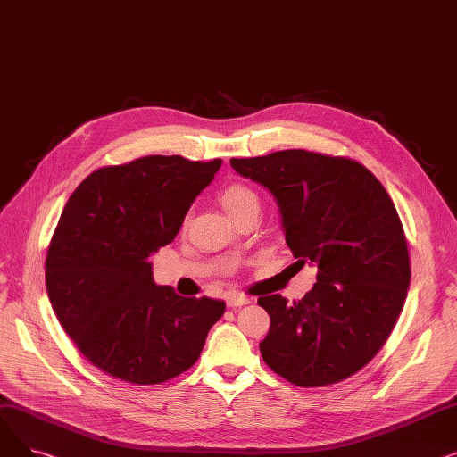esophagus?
<instances>
[{
  "mask_svg": "<svg viewBox=\"0 0 457 457\" xmlns=\"http://www.w3.org/2000/svg\"><path fill=\"white\" fill-rule=\"evenodd\" d=\"M226 303H228V307L235 309V307H241V305H248L250 298L245 296V295H238V293H228L226 295Z\"/></svg>",
  "mask_w": 457,
  "mask_h": 457,
  "instance_id": "esophagus-1",
  "label": "esophagus"
}]
</instances>
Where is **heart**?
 Listing matches in <instances>:
<instances>
[{
  "mask_svg": "<svg viewBox=\"0 0 457 457\" xmlns=\"http://www.w3.org/2000/svg\"><path fill=\"white\" fill-rule=\"evenodd\" d=\"M220 202H222L224 209L228 211V214L235 216L237 212H241L248 205L259 204V198H257V195L250 187L241 185V183H235V185H229V187H226L222 190Z\"/></svg>",
  "mask_w": 457,
  "mask_h": 457,
  "instance_id": "heart-1",
  "label": "heart"
}]
</instances>
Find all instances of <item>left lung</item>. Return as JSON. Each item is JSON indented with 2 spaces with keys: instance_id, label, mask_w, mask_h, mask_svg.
<instances>
[{
  "instance_id": "left-lung-1",
  "label": "left lung",
  "mask_w": 457,
  "mask_h": 457,
  "mask_svg": "<svg viewBox=\"0 0 457 457\" xmlns=\"http://www.w3.org/2000/svg\"><path fill=\"white\" fill-rule=\"evenodd\" d=\"M229 162L276 198L296 265L319 267L302 300H257L270 315L259 345L262 359L298 387L350 378L389 339L411 279L391 196L361 162L346 157L283 150Z\"/></svg>"
}]
</instances>
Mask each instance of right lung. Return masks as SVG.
<instances>
[{"instance_id":"1","label":"right lung","mask_w":457,"mask_h":457,"mask_svg":"<svg viewBox=\"0 0 457 457\" xmlns=\"http://www.w3.org/2000/svg\"><path fill=\"white\" fill-rule=\"evenodd\" d=\"M222 159L148 155L92 172L64 205L46 257L55 315L88 361L155 386L198 361L226 303L157 285L148 257L170 245Z\"/></svg>"}]
</instances>
